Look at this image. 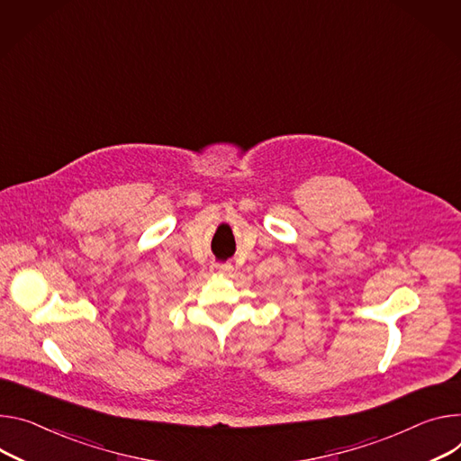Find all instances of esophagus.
<instances>
[{
  "label": "esophagus",
  "mask_w": 461,
  "mask_h": 461,
  "mask_svg": "<svg viewBox=\"0 0 461 461\" xmlns=\"http://www.w3.org/2000/svg\"><path fill=\"white\" fill-rule=\"evenodd\" d=\"M212 274H226V272H230L231 270V267L230 265H221V263H213L212 265Z\"/></svg>",
  "instance_id": "esophagus-1"
}]
</instances>
